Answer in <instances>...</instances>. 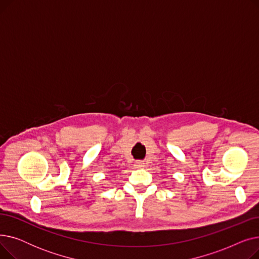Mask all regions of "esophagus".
I'll return each mask as SVG.
<instances>
[{
    "mask_svg": "<svg viewBox=\"0 0 259 259\" xmlns=\"http://www.w3.org/2000/svg\"><path fill=\"white\" fill-rule=\"evenodd\" d=\"M134 166L137 167V168H144L145 167V162H144V160H137L135 161V164H134Z\"/></svg>",
    "mask_w": 259,
    "mask_h": 259,
    "instance_id": "34e87169",
    "label": "esophagus"
}]
</instances>
